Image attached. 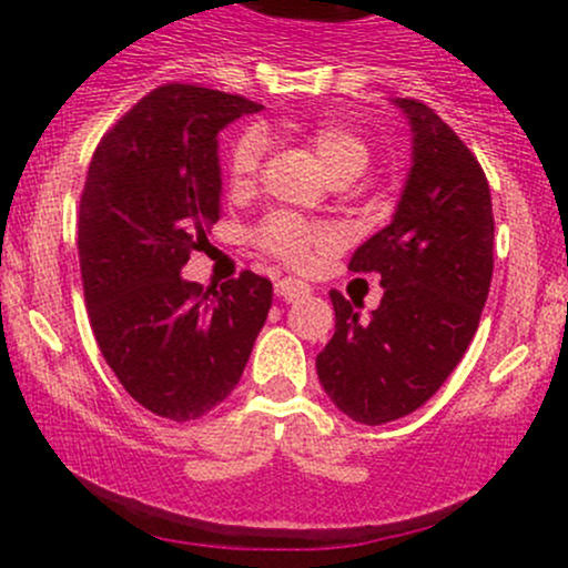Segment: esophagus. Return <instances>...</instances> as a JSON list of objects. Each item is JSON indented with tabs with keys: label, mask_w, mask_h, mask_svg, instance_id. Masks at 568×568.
<instances>
[{
	"label": "esophagus",
	"mask_w": 568,
	"mask_h": 568,
	"mask_svg": "<svg viewBox=\"0 0 568 568\" xmlns=\"http://www.w3.org/2000/svg\"><path fill=\"white\" fill-rule=\"evenodd\" d=\"M275 293L283 302H296V298H302L310 293V285L302 283V280H293V277H283L275 283Z\"/></svg>",
	"instance_id": "obj_1"
}]
</instances>
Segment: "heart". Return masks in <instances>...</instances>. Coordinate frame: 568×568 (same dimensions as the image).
I'll return each mask as SVG.
<instances>
[{
    "mask_svg": "<svg viewBox=\"0 0 568 568\" xmlns=\"http://www.w3.org/2000/svg\"><path fill=\"white\" fill-rule=\"evenodd\" d=\"M310 143L315 146L317 158L325 171L334 175H361L368 168L371 149L368 143L355 133V130L336 125V122H321L310 130ZM266 152V139L258 128H245L237 139L232 141L230 154H226V175L234 189H245L256 179L258 165H262ZM258 243L272 256L283 258L291 266H306L312 251L328 243V234L317 226L291 213H275L258 230Z\"/></svg>",
    "mask_w": 568,
    "mask_h": 568,
    "instance_id": "b5f03b06",
    "label": "heart"
}]
</instances>
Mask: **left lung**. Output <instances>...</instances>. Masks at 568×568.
<instances>
[{"mask_svg": "<svg viewBox=\"0 0 568 568\" xmlns=\"http://www.w3.org/2000/svg\"><path fill=\"white\" fill-rule=\"evenodd\" d=\"M410 125V171L393 221L355 251L352 272L382 277L361 317L338 291L334 338L317 379L342 414L384 425L440 389L478 331L494 272V213L484 168L427 103L395 98Z\"/></svg>", "mask_w": 568, "mask_h": 568, "instance_id": "left-lung-1", "label": "left lung"}]
</instances>
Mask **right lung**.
<instances>
[{"label":"right lung","instance_id":"right-lung-1","mask_svg":"<svg viewBox=\"0 0 568 568\" xmlns=\"http://www.w3.org/2000/svg\"><path fill=\"white\" fill-rule=\"evenodd\" d=\"M262 103L162 84L98 143L80 200V270L103 361L133 400L200 419L237 387L272 306V283L243 272L189 283V253L221 216L219 133Z\"/></svg>","mask_w":568,"mask_h":568}]
</instances>
